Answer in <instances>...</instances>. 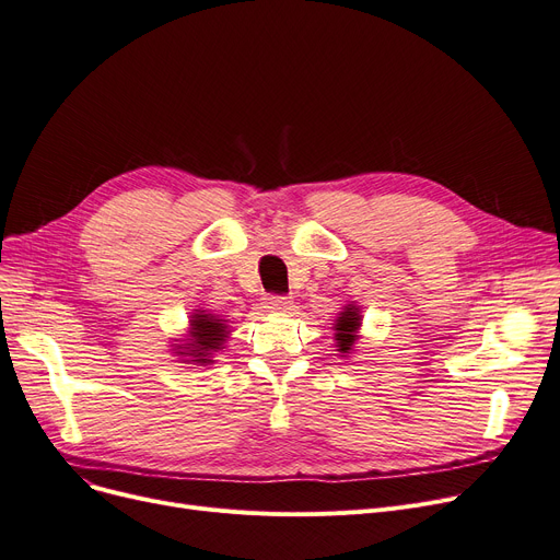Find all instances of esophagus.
<instances>
[{"mask_svg":"<svg viewBox=\"0 0 560 560\" xmlns=\"http://www.w3.org/2000/svg\"><path fill=\"white\" fill-rule=\"evenodd\" d=\"M265 304H268V308H272V311H283V313L292 308V300L285 295H268Z\"/></svg>","mask_w":560,"mask_h":560,"instance_id":"34e87169","label":"esophagus"}]
</instances>
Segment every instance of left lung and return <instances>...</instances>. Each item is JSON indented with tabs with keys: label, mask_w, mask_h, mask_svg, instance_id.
<instances>
[{
	"label": "left lung",
	"mask_w": 560,
	"mask_h": 560,
	"mask_svg": "<svg viewBox=\"0 0 560 560\" xmlns=\"http://www.w3.org/2000/svg\"><path fill=\"white\" fill-rule=\"evenodd\" d=\"M361 327V313L354 304L345 306V311L340 313V317L336 319V342H338V351H342V354H347V351L351 349V345H354L357 340V329Z\"/></svg>",
	"instance_id": "left-lung-1"
}]
</instances>
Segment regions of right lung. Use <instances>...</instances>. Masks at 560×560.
<instances>
[{"label": "right lung", "instance_id": "obj_1", "mask_svg": "<svg viewBox=\"0 0 560 560\" xmlns=\"http://www.w3.org/2000/svg\"><path fill=\"white\" fill-rule=\"evenodd\" d=\"M226 319H220L211 313H195L192 315V331H190V342L188 347H176L182 351H176V354H184L190 357L195 363L206 365V363H213L211 354L218 349H222V342L226 338Z\"/></svg>", "mask_w": 560, "mask_h": 560}]
</instances>
